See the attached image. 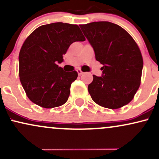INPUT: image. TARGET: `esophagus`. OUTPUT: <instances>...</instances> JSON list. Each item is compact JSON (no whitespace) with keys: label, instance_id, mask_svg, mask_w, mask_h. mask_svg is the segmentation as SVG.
<instances>
[{"label":"esophagus","instance_id":"obj_1","mask_svg":"<svg viewBox=\"0 0 159 159\" xmlns=\"http://www.w3.org/2000/svg\"><path fill=\"white\" fill-rule=\"evenodd\" d=\"M76 71H77V72H78V75H81L84 73V72H82V71L81 70V69H77V70H76Z\"/></svg>","mask_w":159,"mask_h":159}]
</instances>
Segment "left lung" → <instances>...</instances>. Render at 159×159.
<instances>
[{
    "label": "left lung",
    "mask_w": 159,
    "mask_h": 159,
    "mask_svg": "<svg viewBox=\"0 0 159 159\" xmlns=\"http://www.w3.org/2000/svg\"><path fill=\"white\" fill-rule=\"evenodd\" d=\"M80 27L103 65L101 77L88 85L91 98L100 106L117 109L130 102L141 80L143 62L139 47L123 27L109 21H94Z\"/></svg>",
    "instance_id": "1"
}]
</instances>
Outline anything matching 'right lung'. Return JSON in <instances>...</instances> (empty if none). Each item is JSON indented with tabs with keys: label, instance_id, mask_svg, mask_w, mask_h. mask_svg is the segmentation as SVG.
Returning a JSON list of instances; mask_svg holds the SVG:
<instances>
[{
	"label": "right lung",
	"instance_id": "1",
	"mask_svg": "<svg viewBox=\"0 0 159 159\" xmlns=\"http://www.w3.org/2000/svg\"><path fill=\"white\" fill-rule=\"evenodd\" d=\"M85 39L77 25L63 22L42 25L30 34L19 61L20 81L30 101L45 108L66 102L78 72H66L57 63L72 43Z\"/></svg>",
	"mask_w": 159,
	"mask_h": 159
}]
</instances>
